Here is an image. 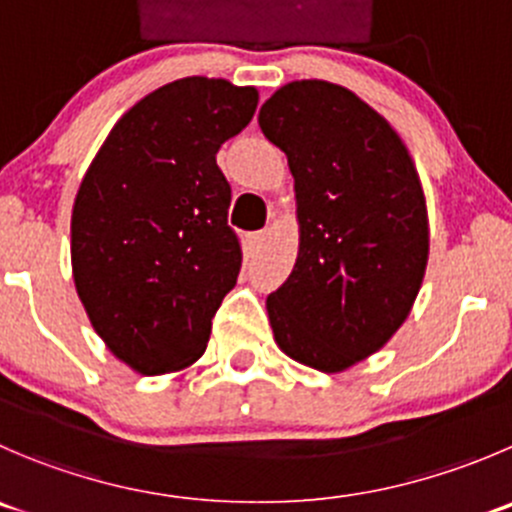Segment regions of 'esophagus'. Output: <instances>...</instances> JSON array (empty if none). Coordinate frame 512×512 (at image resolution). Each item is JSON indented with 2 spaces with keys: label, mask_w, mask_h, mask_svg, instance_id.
I'll return each mask as SVG.
<instances>
[{
  "label": "esophagus",
  "mask_w": 512,
  "mask_h": 512,
  "mask_svg": "<svg viewBox=\"0 0 512 512\" xmlns=\"http://www.w3.org/2000/svg\"><path fill=\"white\" fill-rule=\"evenodd\" d=\"M265 240H267V230H257V232H250L245 242L247 247H250V252H257L262 245H265Z\"/></svg>",
  "instance_id": "esophagus-1"
}]
</instances>
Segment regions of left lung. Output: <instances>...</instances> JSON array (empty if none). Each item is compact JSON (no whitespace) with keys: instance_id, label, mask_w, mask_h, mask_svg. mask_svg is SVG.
Here are the masks:
<instances>
[{"instance_id":"left-lung-1","label":"left lung","mask_w":512,"mask_h":512,"mask_svg":"<svg viewBox=\"0 0 512 512\" xmlns=\"http://www.w3.org/2000/svg\"><path fill=\"white\" fill-rule=\"evenodd\" d=\"M295 177L300 252L267 297L275 342L320 372L380 350L410 315L428 265V210L398 132L340 84L302 79L260 109Z\"/></svg>"}]
</instances>
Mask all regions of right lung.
<instances>
[{
    "instance_id": "obj_1",
    "label": "right lung",
    "mask_w": 512,
    "mask_h": 512,
    "mask_svg": "<svg viewBox=\"0 0 512 512\" xmlns=\"http://www.w3.org/2000/svg\"><path fill=\"white\" fill-rule=\"evenodd\" d=\"M257 109L255 87L185 77L112 127L72 210V275L104 345L142 375L200 360L242 267L227 225L222 142Z\"/></svg>"
}]
</instances>
